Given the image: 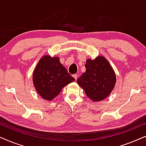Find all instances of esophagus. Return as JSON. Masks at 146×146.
<instances>
[{"label":"esophagus","instance_id":"obj_1","mask_svg":"<svg viewBox=\"0 0 146 146\" xmlns=\"http://www.w3.org/2000/svg\"><path fill=\"white\" fill-rule=\"evenodd\" d=\"M73 77L74 79H75V81H77V77H78V75H77V74H74V75H73Z\"/></svg>","mask_w":146,"mask_h":146}]
</instances>
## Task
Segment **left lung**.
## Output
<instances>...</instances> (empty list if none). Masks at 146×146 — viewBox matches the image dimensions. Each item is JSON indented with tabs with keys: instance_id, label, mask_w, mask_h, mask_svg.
<instances>
[{
	"instance_id": "obj_1",
	"label": "left lung",
	"mask_w": 146,
	"mask_h": 146,
	"mask_svg": "<svg viewBox=\"0 0 146 146\" xmlns=\"http://www.w3.org/2000/svg\"><path fill=\"white\" fill-rule=\"evenodd\" d=\"M86 71L77 79L87 96L94 102L102 100L113 90L116 78L115 73L105 57L98 56L86 61Z\"/></svg>"
}]
</instances>
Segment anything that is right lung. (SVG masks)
<instances>
[{"label": "right lung", "mask_w": 146, "mask_h": 146, "mask_svg": "<svg viewBox=\"0 0 146 146\" xmlns=\"http://www.w3.org/2000/svg\"><path fill=\"white\" fill-rule=\"evenodd\" d=\"M75 79L61 65L59 57L44 55L40 59L33 73V83L38 94L45 100H52L63 87Z\"/></svg>", "instance_id": "add662e5"}]
</instances>
